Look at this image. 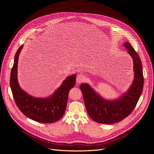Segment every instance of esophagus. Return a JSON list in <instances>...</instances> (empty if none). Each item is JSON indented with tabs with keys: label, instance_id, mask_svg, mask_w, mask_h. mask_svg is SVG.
<instances>
[{
	"label": "esophagus",
	"instance_id": "esophagus-1",
	"mask_svg": "<svg viewBox=\"0 0 154 154\" xmlns=\"http://www.w3.org/2000/svg\"><path fill=\"white\" fill-rule=\"evenodd\" d=\"M85 80V77L82 74H79L77 76L76 82L77 84H81Z\"/></svg>",
	"mask_w": 154,
	"mask_h": 154
}]
</instances>
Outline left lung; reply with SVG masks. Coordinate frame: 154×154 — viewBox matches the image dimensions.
Returning a JSON list of instances; mask_svg holds the SVG:
<instances>
[{
	"label": "left lung",
	"mask_w": 154,
	"mask_h": 154,
	"mask_svg": "<svg viewBox=\"0 0 154 154\" xmlns=\"http://www.w3.org/2000/svg\"><path fill=\"white\" fill-rule=\"evenodd\" d=\"M124 45L133 59L135 78L128 92L122 97L107 101L101 98L87 84L80 86L88 114L96 122L112 124L124 120L132 112L142 94L143 75L140 59L130 43L125 42Z\"/></svg>",
	"instance_id": "obj_1"
}]
</instances>
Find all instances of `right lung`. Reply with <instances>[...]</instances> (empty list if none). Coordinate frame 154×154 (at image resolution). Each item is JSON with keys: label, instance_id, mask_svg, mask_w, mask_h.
<instances>
[{"label": "right lung", "instance_id": "add662e5", "mask_svg": "<svg viewBox=\"0 0 154 154\" xmlns=\"http://www.w3.org/2000/svg\"><path fill=\"white\" fill-rule=\"evenodd\" d=\"M21 45L15 55L11 70L10 85L16 105L26 117L40 123L50 124L60 120L66 111L69 92L75 84L76 76L68 77L49 98L37 99L22 90L17 81V64Z\"/></svg>", "mask_w": 154, "mask_h": 154}]
</instances>
